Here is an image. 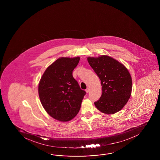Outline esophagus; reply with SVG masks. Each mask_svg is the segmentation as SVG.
Here are the masks:
<instances>
[{
	"instance_id": "34e87169",
	"label": "esophagus",
	"mask_w": 160,
	"mask_h": 160,
	"mask_svg": "<svg viewBox=\"0 0 160 160\" xmlns=\"http://www.w3.org/2000/svg\"><path fill=\"white\" fill-rule=\"evenodd\" d=\"M86 92L87 93L89 92H90V88H87V89L86 90Z\"/></svg>"
}]
</instances>
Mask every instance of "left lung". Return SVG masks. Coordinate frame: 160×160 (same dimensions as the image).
Masks as SVG:
<instances>
[{
	"label": "left lung",
	"instance_id": "1",
	"mask_svg": "<svg viewBox=\"0 0 160 160\" xmlns=\"http://www.w3.org/2000/svg\"><path fill=\"white\" fill-rule=\"evenodd\" d=\"M87 61L102 84V96L94 102L95 106L107 114L119 112L131 96L132 79L128 70L122 64L108 56L88 57Z\"/></svg>",
	"mask_w": 160,
	"mask_h": 160
}]
</instances>
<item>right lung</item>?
I'll return each mask as SVG.
<instances>
[{
  "mask_svg": "<svg viewBox=\"0 0 160 160\" xmlns=\"http://www.w3.org/2000/svg\"><path fill=\"white\" fill-rule=\"evenodd\" d=\"M80 58H60L50 65L40 78V100L48 114L58 121L72 120L80 110L86 92L73 76Z\"/></svg>",
  "mask_w": 160,
  "mask_h": 160,
  "instance_id": "right-lung-1",
  "label": "right lung"
}]
</instances>
